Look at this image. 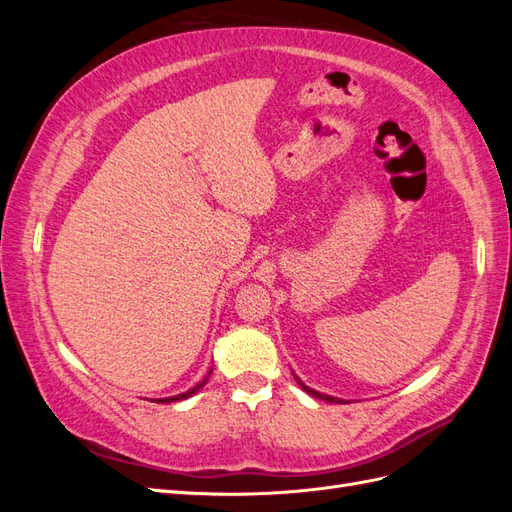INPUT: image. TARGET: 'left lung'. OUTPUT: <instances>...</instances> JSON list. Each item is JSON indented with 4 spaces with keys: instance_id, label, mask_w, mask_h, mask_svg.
<instances>
[{
    "instance_id": "left-lung-1",
    "label": "left lung",
    "mask_w": 512,
    "mask_h": 512,
    "mask_svg": "<svg viewBox=\"0 0 512 512\" xmlns=\"http://www.w3.org/2000/svg\"><path fill=\"white\" fill-rule=\"evenodd\" d=\"M297 382L301 384V389L305 391V393H309V395H312V397H318V399H324V401H331V404H333V401H335V404H337V401L339 399H335V397H329V395H322V393H318V391H314V389H309V386H305L299 378H297Z\"/></svg>"
}]
</instances>
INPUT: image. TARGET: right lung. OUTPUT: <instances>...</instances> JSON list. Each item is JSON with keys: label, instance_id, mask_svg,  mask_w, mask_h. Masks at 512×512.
Segmentation results:
<instances>
[{"label": "right lung", "instance_id": "add662e5", "mask_svg": "<svg viewBox=\"0 0 512 512\" xmlns=\"http://www.w3.org/2000/svg\"><path fill=\"white\" fill-rule=\"evenodd\" d=\"M205 384V382H203ZM203 384H198V386H194V389H190L188 393H183V395H175V397H166V399H158V404H170V401H177V399H185V397H192L198 389H200V386H203Z\"/></svg>", "mask_w": 512, "mask_h": 512}]
</instances>
